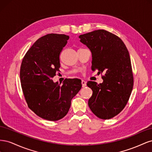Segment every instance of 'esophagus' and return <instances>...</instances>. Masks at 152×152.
Returning a JSON list of instances; mask_svg holds the SVG:
<instances>
[{
  "label": "esophagus",
  "instance_id": "34e87169",
  "mask_svg": "<svg viewBox=\"0 0 152 152\" xmlns=\"http://www.w3.org/2000/svg\"><path fill=\"white\" fill-rule=\"evenodd\" d=\"M81 83H82V87H85L86 86V82L84 80H82L81 81Z\"/></svg>",
  "mask_w": 152,
  "mask_h": 152
}]
</instances>
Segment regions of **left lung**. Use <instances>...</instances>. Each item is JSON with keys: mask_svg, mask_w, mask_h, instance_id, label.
I'll list each match as a JSON object with an SVG mask.
<instances>
[{"mask_svg": "<svg viewBox=\"0 0 152 152\" xmlns=\"http://www.w3.org/2000/svg\"><path fill=\"white\" fill-rule=\"evenodd\" d=\"M79 38L92 53V70L104 74L102 84L87 82L93 91L89 107L99 118H112L126 107L133 88L129 53L123 41L107 30H94Z\"/></svg>", "mask_w": 152, "mask_h": 152, "instance_id": "8db88e82", "label": "left lung"}]
</instances>
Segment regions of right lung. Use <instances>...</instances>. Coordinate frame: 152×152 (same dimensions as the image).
<instances>
[{
  "instance_id": "obj_1",
  "label": "right lung",
  "mask_w": 152,
  "mask_h": 152,
  "mask_svg": "<svg viewBox=\"0 0 152 152\" xmlns=\"http://www.w3.org/2000/svg\"><path fill=\"white\" fill-rule=\"evenodd\" d=\"M68 39L64 34L42 37L26 52L20 68L21 87L28 107L37 115L50 121L66 115L72 98L82 87L78 79H65L62 85L52 80L59 71V54Z\"/></svg>"
}]
</instances>
